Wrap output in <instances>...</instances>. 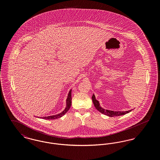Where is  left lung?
Instances as JSON below:
<instances>
[{"instance_id":"1","label":"left lung","mask_w":160,"mask_h":160,"mask_svg":"<svg viewBox=\"0 0 160 160\" xmlns=\"http://www.w3.org/2000/svg\"><path fill=\"white\" fill-rule=\"evenodd\" d=\"M92 99L93 105H94V106L95 107L97 110H98L99 112H101V113L105 114V115L108 116H110V117H113V116H118L123 115V114L128 113L132 110H128V111L122 112V111H113V110H106V109H104L102 107L100 106L99 102L98 100L96 99L95 96L94 94H93V95L92 97Z\"/></svg>"}]
</instances>
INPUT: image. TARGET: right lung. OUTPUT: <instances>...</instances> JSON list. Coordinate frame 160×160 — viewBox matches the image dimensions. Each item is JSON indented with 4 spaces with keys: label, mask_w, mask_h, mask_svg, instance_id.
<instances>
[{
    "label": "right lung",
    "mask_w": 160,
    "mask_h": 160,
    "mask_svg": "<svg viewBox=\"0 0 160 160\" xmlns=\"http://www.w3.org/2000/svg\"><path fill=\"white\" fill-rule=\"evenodd\" d=\"M71 92H72V89H71L69 92L68 95L67 101H66V107L63 110V112H62L59 114H54L52 116H48L40 117V118L44 119H58V118H60L61 117H62L68 111L70 107L71 106ZM38 118H39V117H38Z\"/></svg>",
    "instance_id": "1"
}]
</instances>
